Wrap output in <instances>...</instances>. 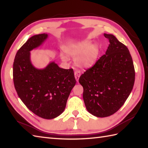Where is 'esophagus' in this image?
<instances>
[{
    "label": "esophagus",
    "instance_id": "obj_1",
    "mask_svg": "<svg viewBox=\"0 0 148 148\" xmlns=\"http://www.w3.org/2000/svg\"><path fill=\"white\" fill-rule=\"evenodd\" d=\"M74 76H75V78L77 81V82H78V80L79 79V77L81 76V72L79 71H76V72H74Z\"/></svg>",
    "mask_w": 148,
    "mask_h": 148
}]
</instances>
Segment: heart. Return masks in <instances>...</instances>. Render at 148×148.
I'll return each mask as SVG.
<instances>
[{
	"label": "heart",
	"instance_id": "1",
	"mask_svg": "<svg viewBox=\"0 0 148 148\" xmlns=\"http://www.w3.org/2000/svg\"><path fill=\"white\" fill-rule=\"evenodd\" d=\"M64 51L68 56L76 57V64L80 67H89L95 63L99 50L95 46H92L90 41L69 44L64 48ZM62 60L66 61L67 58L62 55Z\"/></svg>",
	"mask_w": 148,
	"mask_h": 148
}]
</instances>
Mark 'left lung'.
Returning a JSON list of instances; mask_svg holds the SVG:
<instances>
[{
  "label": "left lung",
  "instance_id": "left-lung-1",
  "mask_svg": "<svg viewBox=\"0 0 148 148\" xmlns=\"http://www.w3.org/2000/svg\"><path fill=\"white\" fill-rule=\"evenodd\" d=\"M103 35L110 42L106 54L79 79L87 111L100 118L114 114L124 104L133 89L136 75L127 47L112 34Z\"/></svg>",
  "mask_w": 148,
  "mask_h": 148
}]
</instances>
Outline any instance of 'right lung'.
<instances>
[{
  "label": "right lung",
  "instance_id": "obj_1",
  "mask_svg": "<svg viewBox=\"0 0 148 148\" xmlns=\"http://www.w3.org/2000/svg\"><path fill=\"white\" fill-rule=\"evenodd\" d=\"M41 34L31 37L16 54L13 81L21 101L30 111L44 119H53L64 112L68 97L76 84L72 69H64L54 62L45 69L34 67L30 51L48 38Z\"/></svg>",
  "mask_w": 148,
  "mask_h": 148
}]
</instances>
